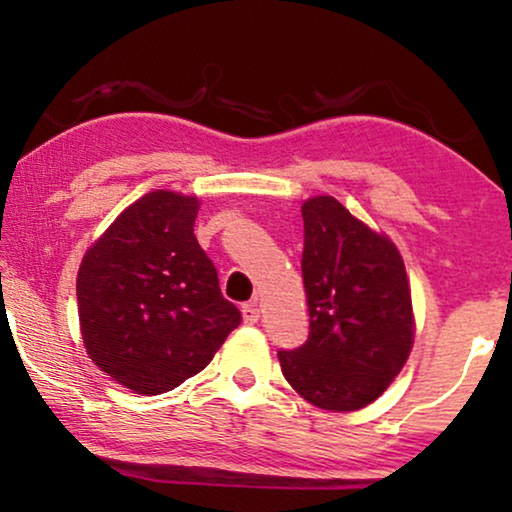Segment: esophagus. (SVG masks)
I'll return each mask as SVG.
<instances>
[{"label":"esophagus","mask_w":512,"mask_h":512,"mask_svg":"<svg viewBox=\"0 0 512 512\" xmlns=\"http://www.w3.org/2000/svg\"><path fill=\"white\" fill-rule=\"evenodd\" d=\"M258 305L256 303H247V305H242V319H244V324L247 326H254L256 321H258Z\"/></svg>","instance_id":"esophagus-1"}]
</instances>
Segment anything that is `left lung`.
I'll use <instances>...</instances> for the list:
<instances>
[{
	"mask_svg": "<svg viewBox=\"0 0 512 512\" xmlns=\"http://www.w3.org/2000/svg\"><path fill=\"white\" fill-rule=\"evenodd\" d=\"M300 212L310 338L277 354L282 373L321 410H361L389 389L415 342L403 256L333 195L307 198Z\"/></svg>",
	"mask_w": 512,
	"mask_h": 512,
	"instance_id": "8db88e82",
	"label": "left lung"
}]
</instances>
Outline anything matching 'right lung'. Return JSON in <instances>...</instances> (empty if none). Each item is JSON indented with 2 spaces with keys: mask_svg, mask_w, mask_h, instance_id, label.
<instances>
[{
  "mask_svg": "<svg viewBox=\"0 0 512 512\" xmlns=\"http://www.w3.org/2000/svg\"><path fill=\"white\" fill-rule=\"evenodd\" d=\"M198 209L195 195L146 193L116 216L79 265L83 347L132 394H165L198 375L242 321L195 240Z\"/></svg>",
  "mask_w": 512,
  "mask_h": 512,
  "instance_id": "right-lung-1",
  "label": "right lung"
}]
</instances>
